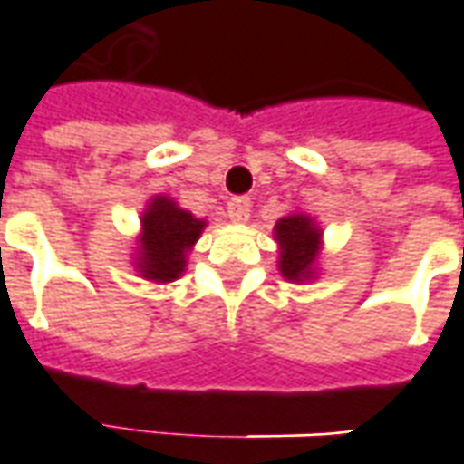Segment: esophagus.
<instances>
[{"instance_id": "1", "label": "esophagus", "mask_w": 464, "mask_h": 464, "mask_svg": "<svg viewBox=\"0 0 464 464\" xmlns=\"http://www.w3.org/2000/svg\"><path fill=\"white\" fill-rule=\"evenodd\" d=\"M228 216H231V220H238V223L248 220V216H251V198H246V195H241V198H231V203H228Z\"/></svg>"}]
</instances>
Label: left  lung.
I'll return each mask as SVG.
<instances>
[{
	"label": "left lung",
	"instance_id": "8db88e82",
	"mask_svg": "<svg viewBox=\"0 0 464 464\" xmlns=\"http://www.w3.org/2000/svg\"><path fill=\"white\" fill-rule=\"evenodd\" d=\"M276 241L282 246L279 269L286 279L302 282L312 276V264L320 248V231L307 216H289L276 223Z\"/></svg>",
	"mask_w": 464,
	"mask_h": 464
}]
</instances>
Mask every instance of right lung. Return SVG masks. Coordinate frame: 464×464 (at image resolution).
<instances>
[{
	"mask_svg": "<svg viewBox=\"0 0 464 464\" xmlns=\"http://www.w3.org/2000/svg\"><path fill=\"white\" fill-rule=\"evenodd\" d=\"M203 220L192 218L167 198H154L141 218L140 272L152 282H172L185 269V254L203 231Z\"/></svg>",
	"mask_w": 464,
	"mask_h": 464,
	"instance_id": "add662e5",
	"label": "right lung"
}]
</instances>
